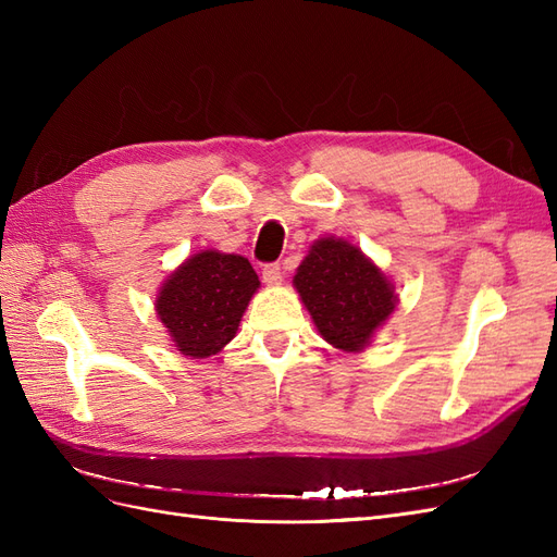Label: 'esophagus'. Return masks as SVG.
Masks as SVG:
<instances>
[{"instance_id":"obj_1","label":"esophagus","mask_w":557,"mask_h":557,"mask_svg":"<svg viewBox=\"0 0 557 557\" xmlns=\"http://www.w3.org/2000/svg\"><path fill=\"white\" fill-rule=\"evenodd\" d=\"M283 278V272H281V264L278 262H272V264H264L262 269V281L267 285H278Z\"/></svg>"}]
</instances>
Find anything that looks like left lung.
<instances>
[{
  "mask_svg": "<svg viewBox=\"0 0 557 557\" xmlns=\"http://www.w3.org/2000/svg\"><path fill=\"white\" fill-rule=\"evenodd\" d=\"M293 285L318 334L344 352H362L399 305L391 276L339 237H320L309 246Z\"/></svg>",
  "mask_w": 557,
  "mask_h": 557,
  "instance_id": "obj_1",
  "label": "left lung"
}]
</instances>
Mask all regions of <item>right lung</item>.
Wrapping results in <instances>:
<instances>
[{"label":"right lung","mask_w":557,"mask_h":557,"mask_svg":"<svg viewBox=\"0 0 557 557\" xmlns=\"http://www.w3.org/2000/svg\"><path fill=\"white\" fill-rule=\"evenodd\" d=\"M260 278L237 252L199 250L164 278L156 311L170 342L183 356L205 360L237 336Z\"/></svg>","instance_id":"obj_1"}]
</instances>
